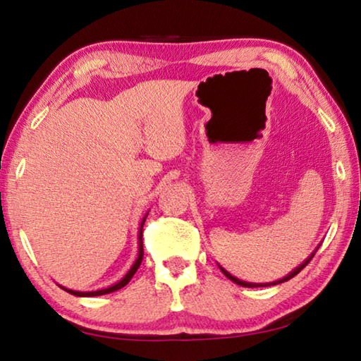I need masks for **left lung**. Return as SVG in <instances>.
I'll return each mask as SVG.
<instances>
[{"instance_id": "8db88e82", "label": "left lung", "mask_w": 361, "mask_h": 361, "mask_svg": "<svg viewBox=\"0 0 361 361\" xmlns=\"http://www.w3.org/2000/svg\"><path fill=\"white\" fill-rule=\"evenodd\" d=\"M319 247H321V243H319L317 247H316V250L312 251V253H311V255L307 257V259H305V261H303L300 265H298V267H295L294 270H292L290 274H288L286 276L281 278V280H276V281H271V283H248V281H242V280H239V278H235V276L231 275L228 270H224L220 264H219V267H220V270L223 271V275H224V276L229 278V280H231V281H234L235 284H240V286H243V288H265V286H275V284H280V283L288 281V280H290V278H294L297 274H300V270H302V269H305V267H307L308 262L312 259V256L316 255V251L319 250Z\"/></svg>"}]
</instances>
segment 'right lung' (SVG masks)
<instances>
[{
    "label": "right lung",
    "instance_id": "add662e5",
    "mask_svg": "<svg viewBox=\"0 0 361 361\" xmlns=\"http://www.w3.org/2000/svg\"><path fill=\"white\" fill-rule=\"evenodd\" d=\"M149 212H146V215L142 216V220L140 223V229H138V256L137 259H135L133 265L130 269H128L127 274L121 278V280L118 283L111 284V286H108L105 289H97V290H87V292H81V290H73V289H67L64 286H61V289H64L66 292H69V294L72 295H77V297H97V295H105V294H110V292H114V290H119L121 288H124L126 284L132 280V276L135 275V271L138 270V267L141 265V261H142V255H145V251H142V224H145L146 221V216H147Z\"/></svg>",
    "mask_w": 361,
    "mask_h": 361
}]
</instances>
